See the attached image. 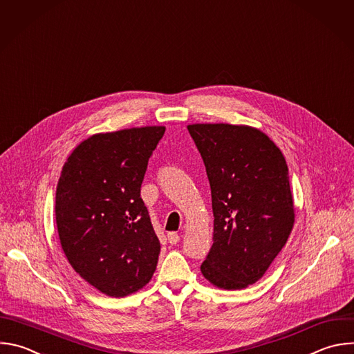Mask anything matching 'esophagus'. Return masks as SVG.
<instances>
[{
	"mask_svg": "<svg viewBox=\"0 0 354 354\" xmlns=\"http://www.w3.org/2000/svg\"><path fill=\"white\" fill-rule=\"evenodd\" d=\"M179 241H180V238H179V234L176 232H169L168 233V243L176 245Z\"/></svg>",
	"mask_w": 354,
	"mask_h": 354,
	"instance_id": "34e87169",
	"label": "esophagus"
}]
</instances>
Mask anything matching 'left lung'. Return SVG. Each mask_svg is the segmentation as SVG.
Segmentation results:
<instances>
[{"label":"left lung","instance_id":"8db88e82","mask_svg":"<svg viewBox=\"0 0 354 354\" xmlns=\"http://www.w3.org/2000/svg\"><path fill=\"white\" fill-rule=\"evenodd\" d=\"M187 131L205 165L214 214L201 274L221 289L248 288L270 268L295 223L285 157L252 127L194 124Z\"/></svg>","mask_w":354,"mask_h":354}]
</instances>
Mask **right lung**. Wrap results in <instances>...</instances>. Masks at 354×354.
Listing matches in <instances>:
<instances>
[{"instance_id": "1", "label": "right lung", "mask_w": 354, "mask_h": 354, "mask_svg": "<svg viewBox=\"0 0 354 354\" xmlns=\"http://www.w3.org/2000/svg\"><path fill=\"white\" fill-rule=\"evenodd\" d=\"M164 127L97 133L62 167L55 219L72 268L106 296L146 286L158 263L160 241L140 187Z\"/></svg>"}]
</instances>
